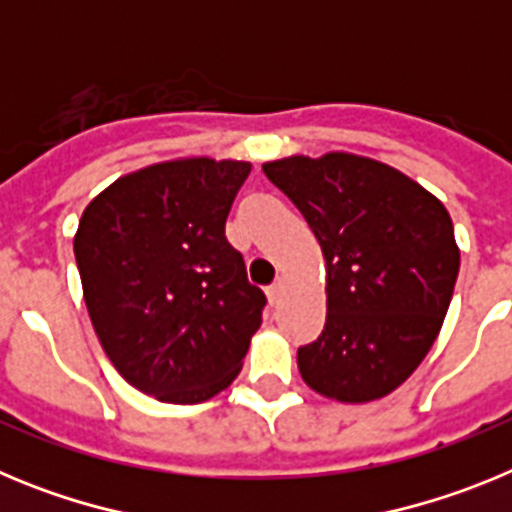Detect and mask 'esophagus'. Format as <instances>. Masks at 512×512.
I'll return each mask as SVG.
<instances>
[{
  "label": "esophagus",
  "instance_id": "34e87169",
  "mask_svg": "<svg viewBox=\"0 0 512 512\" xmlns=\"http://www.w3.org/2000/svg\"><path fill=\"white\" fill-rule=\"evenodd\" d=\"M266 297H269L271 305H279L284 297V279H277V282L271 284V287L266 289Z\"/></svg>",
  "mask_w": 512,
  "mask_h": 512
}]
</instances>
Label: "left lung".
<instances>
[{
    "mask_svg": "<svg viewBox=\"0 0 512 512\" xmlns=\"http://www.w3.org/2000/svg\"><path fill=\"white\" fill-rule=\"evenodd\" d=\"M264 174L323 248L328 315L297 351L302 379L338 402L390 395L431 351L454 295L449 212L410 176L356 153L289 156Z\"/></svg>",
    "mask_w": 512,
    "mask_h": 512,
    "instance_id": "obj_1",
    "label": "left lung"
}]
</instances>
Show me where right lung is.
I'll return each mask as SVG.
<instances>
[{"instance_id": "obj_1", "label": "right lung", "mask_w": 512, "mask_h": 512, "mask_svg": "<svg viewBox=\"0 0 512 512\" xmlns=\"http://www.w3.org/2000/svg\"><path fill=\"white\" fill-rule=\"evenodd\" d=\"M248 161L176 158L120 176L74 238L89 318L112 366L161 402L197 405L243 366L266 297L225 238Z\"/></svg>"}]
</instances>
